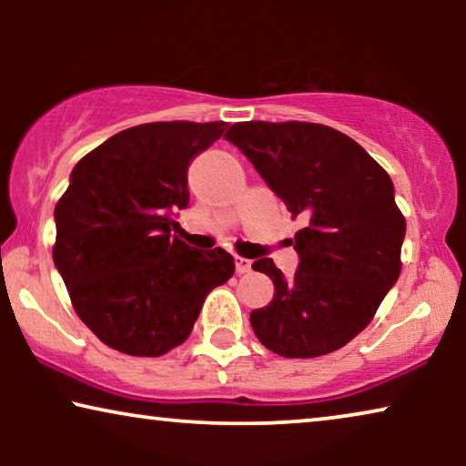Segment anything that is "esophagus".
I'll list each match as a JSON object with an SVG mask.
<instances>
[{
	"mask_svg": "<svg viewBox=\"0 0 466 466\" xmlns=\"http://www.w3.org/2000/svg\"><path fill=\"white\" fill-rule=\"evenodd\" d=\"M235 271H238L239 276H244V273L252 271V260H248L244 257H238V258H235Z\"/></svg>",
	"mask_w": 466,
	"mask_h": 466,
	"instance_id": "esophagus-1",
	"label": "esophagus"
}]
</instances>
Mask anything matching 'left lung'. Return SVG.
I'll return each instance as SVG.
<instances>
[{
    "mask_svg": "<svg viewBox=\"0 0 466 466\" xmlns=\"http://www.w3.org/2000/svg\"><path fill=\"white\" fill-rule=\"evenodd\" d=\"M292 214L299 269L286 279L254 260L276 295L254 309L258 341L284 359H316L352 341L373 320L400 273L405 216L386 169L346 133L318 123H235L225 136Z\"/></svg>",
    "mask_w": 466,
    "mask_h": 466,
    "instance_id": "8db88e82",
    "label": "left lung"
}]
</instances>
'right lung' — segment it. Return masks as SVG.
Returning <instances> with one entry per match:
<instances>
[{"label":"right lung","instance_id":"1","mask_svg":"<svg viewBox=\"0 0 466 466\" xmlns=\"http://www.w3.org/2000/svg\"><path fill=\"white\" fill-rule=\"evenodd\" d=\"M227 123H146L82 157L55 208L53 258L80 320L106 346L163 356L188 339L201 305L235 273L222 248L171 238L187 171Z\"/></svg>","mask_w":466,"mask_h":466}]
</instances>
